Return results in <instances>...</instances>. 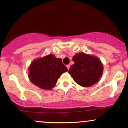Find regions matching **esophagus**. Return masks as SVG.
<instances>
[{
    "label": "esophagus",
    "instance_id": "esophagus-1",
    "mask_svg": "<svg viewBox=\"0 0 128 128\" xmlns=\"http://www.w3.org/2000/svg\"><path fill=\"white\" fill-rule=\"evenodd\" d=\"M70 64H68V65H67V68H68V70L69 69V68H70Z\"/></svg>",
    "mask_w": 128,
    "mask_h": 128
}]
</instances>
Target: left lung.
Here are the masks:
<instances>
[{"label":"left lung","instance_id":"8db88e82","mask_svg":"<svg viewBox=\"0 0 128 128\" xmlns=\"http://www.w3.org/2000/svg\"><path fill=\"white\" fill-rule=\"evenodd\" d=\"M74 64L68 73L79 86L88 87L99 81L103 73V65L94 56L79 53L73 57Z\"/></svg>","mask_w":128,"mask_h":128}]
</instances>
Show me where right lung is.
Returning a JSON list of instances; mask_svg holds the SVG:
<instances>
[{"label": "right lung", "mask_w": 128, "mask_h": 128, "mask_svg": "<svg viewBox=\"0 0 128 128\" xmlns=\"http://www.w3.org/2000/svg\"><path fill=\"white\" fill-rule=\"evenodd\" d=\"M67 71L61 59L50 54L32 61L29 67V78L41 88L50 90L55 86L60 76Z\"/></svg>", "instance_id": "add662e5"}]
</instances>
